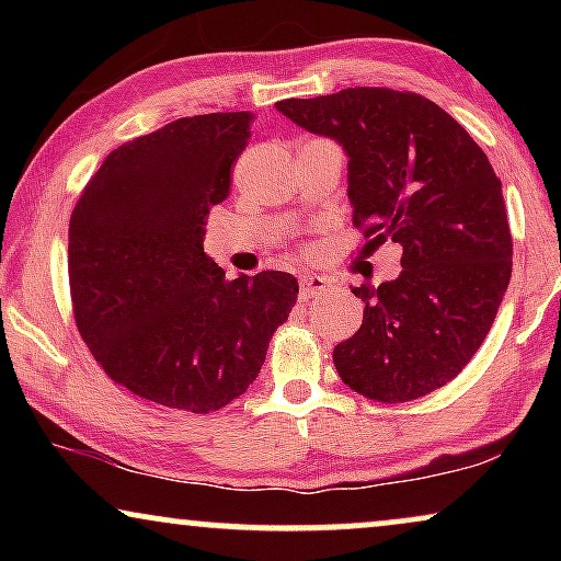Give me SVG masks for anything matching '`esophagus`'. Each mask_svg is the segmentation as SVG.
<instances>
[{
  "instance_id": "obj_1",
  "label": "esophagus",
  "mask_w": 561,
  "mask_h": 561,
  "mask_svg": "<svg viewBox=\"0 0 561 561\" xmlns=\"http://www.w3.org/2000/svg\"><path fill=\"white\" fill-rule=\"evenodd\" d=\"M327 288H329V280L321 278V275H304L301 290H298V294H301V301H306V298L319 296L321 290H327Z\"/></svg>"
}]
</instances>
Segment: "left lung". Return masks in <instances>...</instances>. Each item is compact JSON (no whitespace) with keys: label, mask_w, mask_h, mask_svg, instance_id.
Returning <instances> with one entry per match:
<instances>
[{"label":"left lung","mask_w":561,"mask_h":561,"mask_svg":"<svg viewBox=\"0 0 561 561\" xmlns=\"http://www.w3.org/2000/svg\"><path fill=\"white\" fill-rule=\"evenodd\" d=\"M275 106L342 145L352 221L375 248H403L396 280L352 288L365 313L334 347L344 386L380 403L447 386L485 342L511 280L508 214L488 156L411 91L357 87Z\"/></svg>","instance_id":"8db88e82"}]
</instances>
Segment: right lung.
<instances>
[{
    "mask_svg": "<svg viewBox=\"0 0 561 561\" xmlns=\"http://www.w3.org/2000/svg\"><path fill=\"white\" fill-rule=\"evenodd\" d=\"M250 112L183 117L112 150L68 225L76 327L102 370L165 409L219 411L265 363L298 296L290 273L229 280L206 217L229 196Z\"/></svg>",
    "mask_w": 561,
    "mask_h": 561,
    "instance_id": "add662e5",
    "label": "right lung"
}]
</instances>
